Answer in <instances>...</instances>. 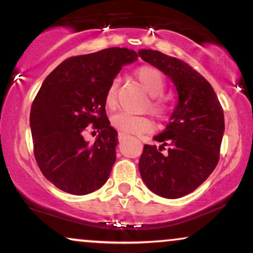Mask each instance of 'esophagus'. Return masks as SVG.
<instances>
[{"mask_svg": "<svg viewBox=\"0 0 253 253\" xmlns=\"http://www.w3.org/2000/svg\"><path fill=\"white\" fill-rule=\"evenodd\" d=\"M127 138V134H125V133H119V134H118V139H119V140H120V141H123V140H125V139H126Z\"/></svg>", "mask_w": 253, "mask_h": 253, "instance_id": "esophagus-1", "label": "esophagus"}]
</instances>
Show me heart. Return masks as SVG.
<instances>
[{
    "mask_svg": "<svg viewBox=\"0 0 253 253\" xmlns=\"http://www.w3.org/2000/svg\"><path fill=\"white\" fill-rule=\"evenodd\" d=\"M134 76L143 88L151 95L150 108L158 118L164 119L168 114V106L163 98L159 95L164 90V77L158 69L150 65H144L138 68L134 71ZM118 80H113L107 88L106 91V104L109 108L117 104V92H118ZM112 125L118 130L129 134H141V133L151 132L155 128V124L150 118L144 115H132L129 113L120 112L112 117Z\"/></svg>",
    "mask_w": 253,
    "mask_h": 253,
    "instance_id": "b5f03b06",
    "label": "heart"
}]
</instances>
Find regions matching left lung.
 I'll list each match as a JSON object with an SVG mask.
<instances>
[{
	"mask_svg": "<svg viewBox=\"0 0 253 253\" xmlns=\"http://www.w3.org/2000/svg\"><path fill=\"white\" fill-rule=\"evenodd\" d=\"M138 53L172 81L178 95L169 124L153 136L162 145H144L139 171L151 191L178 199L199 188L215 169L225 132L223 110L210 82L189 64L159 51L144 48Z\"/></svg>",
	"mask_w": 253,
	"mask_h": 253,
	"instance_id": "left-lung-1",
	"label": "left lung"
}]
</instances>
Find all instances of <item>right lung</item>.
<instances>
[{
    "label": "right lung",
    "instance_id": "right-lung-1",
    "mask_svg": "<svg viewBox=\"0 0 253 253\" xmlns=\"http://www.w3.org/2000/svg\"><path fill=\"white\" fill-rule=\"evenodd\" d=\"M138 53L104 48L64 60L45 78L31 108L34 156L42 175L60 190L86 195L107 182L117 159L118 132L106 114V91L124 65ZM90 123L94 144L83 136Z\"/></svg>",
    "mask_w": 253,
    "mask_h": 253
}]
</instances>
